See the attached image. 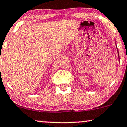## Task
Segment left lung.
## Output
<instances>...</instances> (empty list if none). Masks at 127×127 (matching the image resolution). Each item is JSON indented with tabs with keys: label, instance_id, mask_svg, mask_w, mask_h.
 <instances>
[{
	"label": "left lung",
	"instance_id": "8db88e82",
	"mask_svg": "<svg viewBox=\"0 0 127 127\" xmlns=\"http://www.w3.org/2000/svg\"><path fill=\"white\" fill-rule=\"evenodd\" d=\"M117 51H118V49H117ZM118 56H119V54H118Z\"/></svg>",
	"mask_w": 127,
	"mask_h": 127
}]
</instances>
